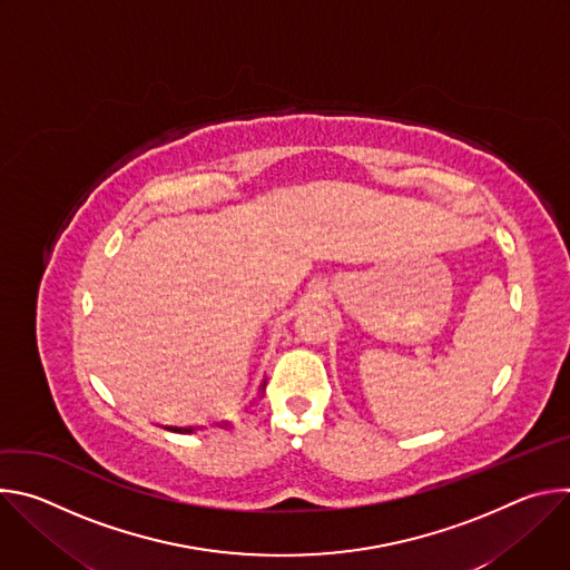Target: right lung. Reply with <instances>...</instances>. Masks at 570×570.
<instances>
[{
	"mask_svg": "<svg viewBox=\"0 0 570 570\" xmlns=\"http://www.w3.org/2000/svg\"><path fill=\"white\" fill-rule=\"evenodd\" d=\"M218 426H227V422L218 424ZM169 431H176V433H194V429H180V426H167Z\"/></svg>",
	"mask_w": 570,
	"mask_h": 570,
	"instance_id": "obj_1",
	"label": "right lung"
}]
</instances>
